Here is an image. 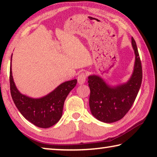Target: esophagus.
<instances>
[{
    "label": "esophagus",
    "instance_id": "34e87169",
    "mask_svg": "<svg viewBox=\"0 0 157 157\" xmlns=\"http://www.w3.org/2000/svg\"><path fill=\"white\" fill-rule=\"evenodd\" d=\"M86 76L84 73H81L80 75H79L78 77V82L79 84H83L84 82H86Z\"/></svg>",
    "mask_w": 157,
    "mask_h": 157
}]
</instances>
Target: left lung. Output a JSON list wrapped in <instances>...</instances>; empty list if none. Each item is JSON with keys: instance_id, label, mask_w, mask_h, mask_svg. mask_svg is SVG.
Here are the masks:
<instances>
[{"instance_id": "8db88e82", "label": "left lung", "mask_w": 157, "mask_h": 157, "mask_svg": "<svg viewBox=\"0 0 157 157\" xmlns=\"http://www.w3.org/2000/svg\"><path fill=\"white\" fill-rule=\"evenodd\" d=\"M134 50V70L128 81L111 85L97 75L88 77L91 91L89 107L92 115L98 121L111 123L121 120L128 112L134 102L142 82V66L136 41L132 38Z\"/></svg>"}]
</instances>
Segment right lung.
<instances>
[{"instance_id": "add662e5", "label": "right lung", "mask_w": 157, "mask_h": 157, "mask_svg": "<svg viewBox=\"0 0 157 157\" xmlns=\"http://www.w3.org/2000/svg\"><path fill=\"white\" fill-rule=\"evenodd\" d=\"M11 66L10 72V91L12 100L22 116L41 128H48L56 124L62 116L64 101L77 84V79L64 82L43 97L34 98L24 95L16 86Z\"/></svg>"}]
</instances>
